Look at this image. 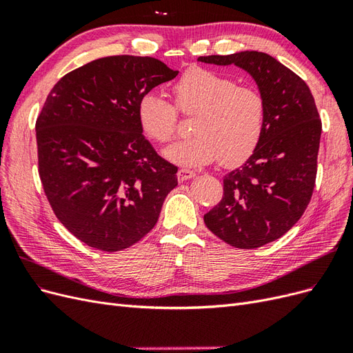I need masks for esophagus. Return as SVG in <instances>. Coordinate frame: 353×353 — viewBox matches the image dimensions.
<instances>
[{
    "instance_id": "esophagus-1",
    "label": "esophagus",
    "mask_w": 353,
    "mask_h": 353,
    "mask_svg": "<svg viewBox=\"0 0 353 353\" xmlns=\"http://www.w3.org/2000/svg\"><path fill=\"white\" fill-rule=\"evenodd\" d=\"M196 174H194V170H191V169H187V168H181L179 170H178V174H176V176H178V181H181V183H183V181H187V179H191L193 178Z\"/></svg>"
}]
</instances>
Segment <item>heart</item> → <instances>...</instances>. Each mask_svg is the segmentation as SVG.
Segmentation results:
<instances>
[{
    "instance_id": "heart-1",
    "label": "heart",
    "mask_w": 353,
    "mask_h": 353,
    "mask_svg": "<svg viewBox=\"0 0 353 353\" xmlns=\"http://www.w3.org/2000/svg\"><path fill=\"white\" fill-rule=\"evenodd\" d=\"M175 105L156 92L138 101L137 114L143 132L159 144L174 140L178 131V110L194 116V137L165 152L170 162L201 166L219 159L222 166H237L259 147L266 125L263 94L201 68L187 70L172 87Z\"/></svg>"
}]
</instances>
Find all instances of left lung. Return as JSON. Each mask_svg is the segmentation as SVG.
I'll return each instance as SVG.
<instances>
[{"mask_svg":"<svg viewBox=\"0 0 353 353\" xmlns=\"http://www.w3.org/2000/svg\"><path fill=\"white\" fill-rule=\"evenodd\" d=\"M199 61L249 72L266 101L262 141L245 163L223 176V196L206 227L237 249L271 243L302 218L311 201L323 123L306 82L270 54L241 51Z\"/></svg>","mask_w":353,"mask_h":353,"instance_id":"obj_1","label":"left lung"}]
</instances>
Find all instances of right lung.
Instances as JSON below:
<instances>
[{
    "instance_id": "right-lung-1",
    "label": "right lung",
    "mask_w": 353,
    "mask_h": 353,
    "mask_svg": "<svg viewBox=\"0 0 353 353\" xmlns=\"http://www.w3.org/2000/svg\"><path fill=\"white\" fill-rule=\"evenodd\" d=\"M178 70L112 56L65 74L37 119L38 172L57 219L90 248L119 252L153 230L178 168L145 140L137 108Z\"/></svg>"
}]
</instances>
